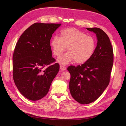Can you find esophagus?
<instances>
[{"label":"esophagus","instance_id":"34e87169","mask_svg":"<svg viewBox=\"0 0 126 126\" xmlns=\"http://www.w3.org/2000/svg\"><path fill=\"white\" fill-rule=\"evenodd\" d=\"M60 70H62V71H63V70H66V68L64 66H63V65H60Z\"/></svg>","mask_w":126,"mask_h":126}]
</instances>
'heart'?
Masks as SVG:
<instances>
[{"instance_id": "obj_1", "label": "heart", "mask_w": 126, "mask_h": 126, "mask_svg": "<svg viewBox=\"0 0 126 126\" xmlns=\"http://www.w3.org/2000/svg\"><path fill=\"white\" fill-rule=\"evenodd\" d=\"M54 54L60 57L65 51L66 54L58 59L62 64H67L75 60L77 63L88 62L93 56L96 49V41L93 37L75 28L63 29L60 33V38L55 37L51 41Z\"/></svg>"}]
</instances>
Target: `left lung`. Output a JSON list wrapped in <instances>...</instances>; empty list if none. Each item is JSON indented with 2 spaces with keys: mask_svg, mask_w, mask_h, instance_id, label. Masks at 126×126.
Wrapping results in <instances>:
<instances>
[{
  "mask_svg": "<svg viewBox=\"0 0 126 126\" xmlns=\"http://www.w3.org/2000/svg\"><path fill=\"white\" fill-rule=\"evenodd\" d=\"M96 33L97 45L92 57L81 65L70 66L69 90L81 104H88L99 97L108 86L113 66V52L107 35L99 28H87Z\"/></svg>",
  "mask_w": 126,
  "mask_h": 126,
  "instance_id": "8db88e82",
  "label": "left lung"
}]
</instances>
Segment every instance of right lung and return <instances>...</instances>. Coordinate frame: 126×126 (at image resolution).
<instances>
[{
  "label": "right lung",
  "mask_w": 126,
  "mask_h": 126,
  "mask_svg": "<svg viewBox=\"0 0 126 126\" xmlns=\"http://www.w3.org/2000/svg\"><path fill=\"white\" fill-rule=\"evenodd\" d=\"M61 24L37 22L22 34L13 57V79L18 89L28 99L36 101L48 93L59 70L52 57L50 39Z\"/></svg>",
  "instance_id": "right-lung-1"
}]
</instances>
